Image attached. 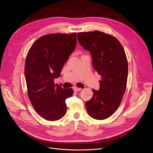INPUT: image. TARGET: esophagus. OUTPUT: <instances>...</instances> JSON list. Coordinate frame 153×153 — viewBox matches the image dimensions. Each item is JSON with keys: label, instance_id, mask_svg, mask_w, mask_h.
<instances>
[{"label": "esophagus", "instance_id": "1", "mask_svg": "<svg viewBox=\"0 0 153 153\" xmlns=\"http://www.w3.org/2000/svg\"><path fill=\"white\" fill-rule=\"evenodd\" d=\"M74 90L75 91H81L82 89L81 88H77V87H74Z\"/></svg>", "mask_w": 153, "mask_h": 153}]
</instances>
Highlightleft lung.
Instances as JSON below:
<instances>
[{
	"label": "left lung",
	"instance_id": "8db88e82",
	"mask_svg": "<svg viewBox=\"0 0 153 153\" xmlns=\"http://www.w3.org/2000/svg\"><path fill=\"white\" fill-rule=\"evenodd\" d=\"M77 38L90 53L93 68L102 78L100 89H93L92 98L85 103L87 112L94 119H106L117 110L126 90L128 65L125 52L117 39L102 32L78 33Z\"/></svg>",
	"mask_w": 153,
	"mask_h": 153
}]
</instances>
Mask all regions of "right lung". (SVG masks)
<instances>
[{
    "label": "right lung",
    "instance_id": "1",
    "mask_svg": "<svg viewBox=\"0 0 153 153\" xmlns=\"http://www.w3.org/2000/svg\"><path fill=\"white\" fill-rule=\"evenodd\" d=\"M76 45V33H52L36 40L27 53L25 76L28 95L35 110L48 121H56L67 112L65 100L74 90L55 84Z\"/></svg>",
    "mask_w": 153,
    "mask_h": 153
}]
</instances>
